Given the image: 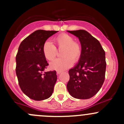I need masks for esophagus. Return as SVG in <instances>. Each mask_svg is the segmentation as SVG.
I'll list each match as a JSON object with an SVG mask.
<instances>
[{"label":"esophagus","instance_id":"obj_1","mask_svg":"<svg viewBox=\"0 0 124 124\" xmlns=\"http://www.w3.org/2000/svg\"><path fill=\"white\" fill-rule=\"evenodd\" d=\"M61 72H62V71H57V74H58V75L60 74Z\"/></svg>","mask_w":124,"mask_h":124}]
</instances>
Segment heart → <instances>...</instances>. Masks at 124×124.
I'll use <instances>...</instances> for the list:
<instances>
[{
	"mask_svg": "<svg viewBox=\"0 0 124 124\" xmlns=\"http://www.w3.org/2000/svg\"><path fill=\"white\" fill-rule=\"evenodd\" d=\"M56 47L61 50V55L62 57L54 60L50 63L52 70L63 71L71 67L72 63L79 60L82 54L80 44L74 41L72 36L67 33L59 35L54 39ZM49 41H46L42 46V53L45 58L48 61H53L57 54V50Z\"/></svg>",
	"mask_w": 124,
	"mask_h": 124,
	"instance_id": "heart-1",
	"label": "heart"
}]
</instances>
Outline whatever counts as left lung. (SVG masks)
Returning a JSON list of instances; mask_svg holds the SVG:
<instances>
[{"label": "left lung", "instance_id": "left-lung-1", "mask_svg": "<svg viewBox=\"0 0 124 124\" xmlns=\"http://www.w3.org/2000/svg\"><path fill=\"white\" fill-rule=\"evenodd\" d=\"M79 39L82 54L78 63L69 70L67 89L72 97L89 99L101 89L105 79V52L100 42L85 30L67 31Z\"/></svg>", "mask_w": 124, "mask_h": 124}]
</instances>
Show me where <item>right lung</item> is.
<instances>
[{
	"mask_svg": "<svg viewBox=\"0 0 124 124\" xmlns=\"http://www.w3.org/2000/svg\"><path fill=\"white\" fill-rule=\"evenodd\" d=\"M57 32L38 30L21 42L16 55V74L21 89L32 100L41 101L52 95L57 80L56 71H44L48 63L42 53L44 43Z\"/></svg>",
	"mask_w": 124,
	"mask_h": 124,
	"instance_id": "add662e5",
	"label": "right lung"
}]
</instances>
